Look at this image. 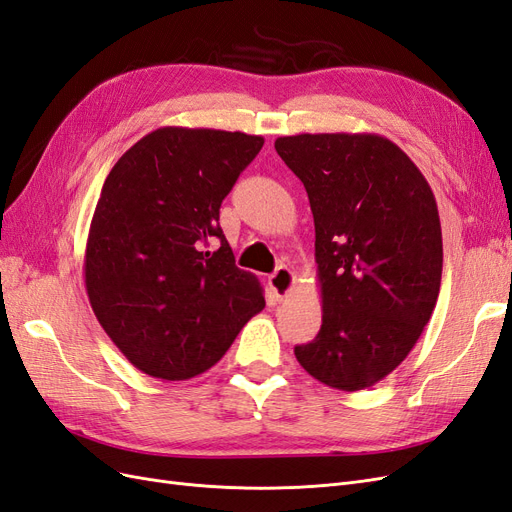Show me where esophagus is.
I'll return each mask as SVG.
<instances>
[{
	"instance_id": "34e87169",
	"label": "esophagus",
	"mask_w": 512,
	"mask_h": 512,
	"mask_svg": "<svg viewBox=\"0 0 512 512\" xmlns=\"http://www.w3.org/2000/svg\"><path fill=\"white\" fill-rule=\"evenodd\" d=\"M294 286V273L288 267H277L273 275H269V288L277 299H286Z\"/></svg>"
}]
</instances>
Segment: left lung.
I'll use <instances>...</instances> for the list:
<instances>
[{
    "mask_svg": "<svg viewBox=\"0 0 512 512\" xmlns=\"http://www.w3.org/2000/svg\"><path fill=\"white\" fill-rule=\"evenodd\" d=\"M275 151L303 181L316 226L322 324L294 356L331 389H367L406 359L436 307V198L380 134L280 136Z\"/></svg>",
    "mask_w": 512,
    "mask_h": 512,
    "instance_id": "8db88e82",
    "label": "left lung"
}]
</instances>
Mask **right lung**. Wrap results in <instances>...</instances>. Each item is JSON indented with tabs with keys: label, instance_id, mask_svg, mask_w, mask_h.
<instances>
[{
	"label": "right lung",
	"instance_id": "add662e5",
	"mask_svg": "<svg viewBox=\"0 0 512 512\" xmlns=\"http://www.w3.org/2000/svg\"><path fill=\"white\" fill-rule=\"evenodd\" d=\"M262 145L243 132L158 128L102 185L87 297L113 344L151 378L203 374L265 307L258 277L235 265L220 228L222 200Z\"/></svg>",
	"mask_w": 512,
	"mask_h": 512
}]
</instances>
